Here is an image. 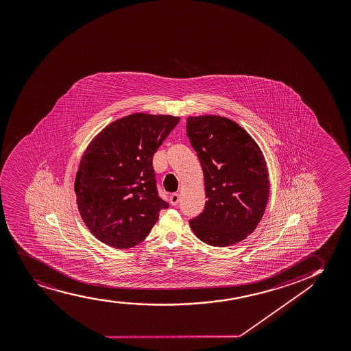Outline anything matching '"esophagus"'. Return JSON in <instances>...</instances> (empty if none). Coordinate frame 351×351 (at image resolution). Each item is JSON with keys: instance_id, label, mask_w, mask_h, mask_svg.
I'll return each instance as SVG.
<instances>
[{"instance_id": "esophagus-1", "label": "esophagus", "mask_w": 351, "mask_h": 351, "mask_svg": "<svg viewBox=\"0 0 351 351\" xmlns=\"http://www.w3.org/2000/svg\"><path fill=\"white\" fill-rule=\"evenodd\" d=\"M178 201H180V194L173 193V194L170 195V204H173V206H176L178 204Z\"/></svg>"}]
</instances>
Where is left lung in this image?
Segmentation results:
<instances>
[{
    "label": "left lung",
    "instance_id": "left-lung-1",
    "mask_svg": "<svg viewBox=\"0 0 351 351\" xmlns=\"http://www.w3.org/2000/svg\"><path fill=\"white\" fill-rule=\"evenodd\" d=\"M186 134L197 152L206 186V204L189 220L195 235L210 246L247 238L264 215L269 194L264 156L241 126L219 116L189 117Z\"/></svg>",
    "mask_w": 351,
    "mask_h": 351
}]
</instances>
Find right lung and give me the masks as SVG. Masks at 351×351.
<instances>
[{
    "label": "right lung",
    "mask_w": 351,
    "mask_h": 351,
    "mask_svg": "<svg viewBox=\"0 0 351 351\" xmlns=\"http://www.w3.org/2000/svg\"><path fill=\"white\" fill-rule=\"evenodd\" d=\"M180 117L134 113L106 126L84 154L74 191L82 220L101 243L131 248L147 238L160 209L152 158Z\"/></svg>",
    "instance_id": "right-lung-1"
}]
</instances>
